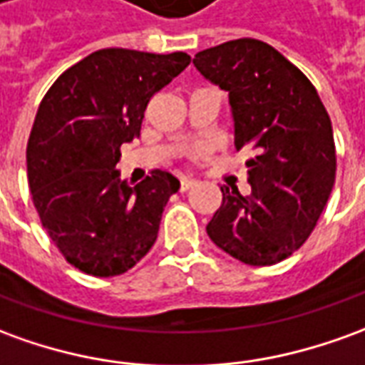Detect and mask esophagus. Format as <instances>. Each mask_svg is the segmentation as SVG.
<instances>
[{"label":"esophagus","mask_w":365,"mask_h":365,"mask_svg":"<svg viewBox=\"0 0 365 365\" xmlns=\"http://www.w3.org/2000/svg\"><path fill=\"white\" fill-rule=\"evenodd\" d=\"M193 185H195V180H191V178H182L180 180V191H187Z\"/></svg>","instance_id":"1"}]
</instances>
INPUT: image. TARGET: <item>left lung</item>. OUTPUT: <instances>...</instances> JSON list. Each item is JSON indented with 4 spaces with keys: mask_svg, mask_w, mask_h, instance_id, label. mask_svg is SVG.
I'll return each mask as SVG.
<instances>
[{
    "mask_svg": "<svg viewBox=\"0 0 365 365\" xmlns=\"http://www.w3.org/2000/svg\"><path fill=\"white\" fill-rule=\"evenodd\" d=\"M193 65L229 93L235 148H249L251 195L221 187L207 235L237 261L269 267L307 241L336 178L332 122L307 75L259 39L200 51Z\"/></svg>",
    "mask_w": 365,
    "mask_h": 365,
    "instance_id": "8db88e82",
    "label": "left lung"
}]
</instances>
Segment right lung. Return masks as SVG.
<instances>
[{"label":"right lung","mask_w":365,"mask_h":365,"mask_svg":"<svg viewBox=\"0 0 365 365\" xmlns=\"http://www.w3.org/2000/svg\"><path fill=\"white\" fill-rule=\"evenodd\" d=\"M191 57L101 49L67 68L43 96L27 142V180L51 241L78 271L116 277L156 243L178 178L154 170L136 185L114 170L140 136L150 98Z\"/></svg>","instance_id":"obj_1"}]
</instances>
